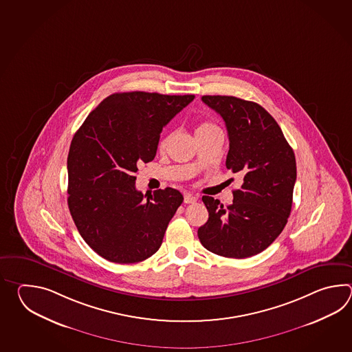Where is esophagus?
<instances>
[{"mask_svg": "<svg viewBox=\"0 0 352 352\" xmlns=\"http://www.w3.org/2000/svg\"><path fill=\"white\" fill-rule=\"evenodd\" d=\"M184 201H185V204H195V202L197 201V197L192 196L191 194H186L185 197H184Z\"/></svg>", "mask_w": 352, "mask_h": 352, "instance_id": "obj_1", "label": "esophagus"}]
</instances>
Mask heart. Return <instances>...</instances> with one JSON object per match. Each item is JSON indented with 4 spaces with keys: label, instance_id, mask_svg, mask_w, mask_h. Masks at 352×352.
Returning a JSON list of instances; mask_svg holds the SVG:
<instances>
[{
    "label": "heart",
    "instance_id": "b5f03b06",
    "mask_svg": "<svg viewBox=\"0 0 352 352\" xmlns=\"http://www.w3.org/2000/svg\"><path fill=\"white\" fill-rule=\"evenodd\" d=\"M217 131H220V128L217 127V124H214V123H211V122H202L199 124V127L196 128V135H201V133H209V132H217ZM170 138H171V135H166L162 140H161V142H160V148L161 150H165L166 147H167V144L170 142Z\"/></svg>",
    "mask_w": 352,
    "mask_h": 352
}]
</instances>
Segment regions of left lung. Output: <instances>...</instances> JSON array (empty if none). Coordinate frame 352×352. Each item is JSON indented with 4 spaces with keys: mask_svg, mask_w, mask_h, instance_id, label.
Masks as SVG:
<instances>
[{
    "mask_svg": "<svg viewBox=\"0 0 352 352\" xmlns=\"http://www.w3.org/2000/svg\"><path fill=\"white\" fill-rule=\"evenodd\" d=\"M202 102L224 120L229 135L226 168L243 179L232 204L202 196L209 211L197 230L214 254L244 259L259 254L283 232L292 209L296 157L276 120L262 105L229 96Z\"/></svg>",
    "mask_w": 352,
    "mask_h": 352,
    "instance_id": "8db88e82",
    "label": "left lung"
}]
</instances>
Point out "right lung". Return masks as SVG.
I'll return each mask as SVG.
<instances>
[{"instance_id": "obj_1", "label": "right lung", "mask_w": 352, "mask_h": 352, "mask_svg": "<svg viewBox=\"0 0 352 352\" xmlns=\"http://www.w3.org/2000/svg\"><path fill=\"white\" fill-rule=\"evenodd\" d=\"M195 96L114 93L89 113L67 155V205L78 232L97 254L120 264L157 252L184 201L166 187L144 199L135 188L138 165L152 161L162 128Z\"/></svg>"}]
</instances>
